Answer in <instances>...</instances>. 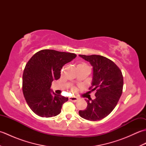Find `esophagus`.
<instances>
[{"label":"esophagus","mask_w":146,"mask_h":146,"mask_svg":"<svg viewBox=\"0 0 146 146\" xmlns=\"http://www.w3.org/2000/svg\"><path fill=\"white\" fill-rule=\"evenodd\" d=\"M69 100H70V101L76 102L78 101V98H77V97H70V98H69Z\"/></svg>","instance_id":"esophagus-1"}]
</instances>
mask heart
<instances>
[{"mask_svg": "<svg viewBox=\"0 0 146 146\" xmlns=\"http://www.w3.org/2000/svg\"><path fill=\"white\" fill-rule=\"evenodd\" d=\"M78 66H88L87 65H86L85 63H81V64H79L78 65ZM75 88H73V90H75Z\"/></svg>", "mask_w": 146, "mask_h": 146, "instance_id": "heart-1", "label": "heart"}]
</instances>
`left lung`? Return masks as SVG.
Listing matches in <instances>:
<instances>
[{"label": "left lung", "instance_id": "obj_1", "mask_svg": "<svg viewBox=\"0 0 146 146\" xmlns=\"http://www.w3.org/2000/svg\"><path fill=\"white\" fill-rule=\"evenodd\" d=\"M93 66L94 76L91 93L95 92V99L87 102L85 110H80V117L86 120L97 121L108 115L119 102L122 94L123 78L122 71L116 64L100 55H79Z\"/></svg>", "mask_w": 146, "mask_h": 146}]
</instances>
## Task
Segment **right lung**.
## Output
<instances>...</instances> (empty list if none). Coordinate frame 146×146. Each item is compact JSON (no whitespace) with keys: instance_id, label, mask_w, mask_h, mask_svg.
<instances>
[{"instance_id":"1","label":"right lung","mask_w":146,"mask_h":146,"mask_svg":"<svg viewBox=\"0 0 146 146\" xmlns=\"http://www.w3.org/2000/svg\"><path fill=\"white\" fill-rule=\"evenodd\" d=\"M76 56L71 52L42 49L31 58L24 70L23 92L34 113L52 117L61 112L62 105L68 98L54 93L52 95L51 83L60 78L62 67Z\"/></svg>"}]
</instances>
